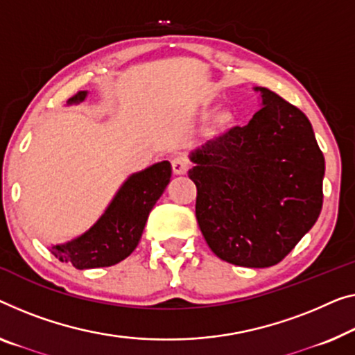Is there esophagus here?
<instances>
[{
    "label": "esophagus",
    "mask_w": 355,
    "mask_h": 355,
    "mask_svg": "<svg viewBox=\"0 0 355 355\" xmlns=\"http://www.w3.org/2000/svg\"><path fill=\"white\" fill-rule=\"evenodd\" d=\"M189 159L187 156H175L172 159V168H173V173H177V175H183V173L188 172L189 168Z\"/></svg>",
    "instance_id": "obj_1"
}]
</instances>
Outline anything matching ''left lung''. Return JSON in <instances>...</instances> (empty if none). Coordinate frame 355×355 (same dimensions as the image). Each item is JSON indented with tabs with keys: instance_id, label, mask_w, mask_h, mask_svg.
<instances>
[{
	"instance_id": "8db88e82",
	"label": "left lung",
	"mask_w": 355,
	"mask_h": 355,
	"mask_svg": "<svg viewBox=\"0 0 355 355\" xmlns=\"http://www.w3.org/2000/svg\"><path fill=\"white\" fill-rule=\"evenodd\" d=\"M263 108L191 153L196 218L223 261L268 268L282 261L322 210L325 159L303 111L266 87Z\"/></svg>"
}]
</instances>
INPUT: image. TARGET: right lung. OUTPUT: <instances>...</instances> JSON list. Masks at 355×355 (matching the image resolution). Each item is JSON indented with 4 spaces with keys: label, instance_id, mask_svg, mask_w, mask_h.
I'll return each instance as SVG.
<instances>
[{
    "label": "right lung",
    "instance_id": "add662e5",
    "mask_svg": "<svg viewBox=\"0 0 355 355\" xmlns=\"http://www.w3.org/2000/svg\"><path fill=\"white\" fill-rule=\"evenodd\" d=\"M86 95V91L78 92L68 103L83 102ZM171 175L168 161L130 175L97 223L67 244L52 245V255L76 269L105 268L123 261L139 245L148 215L171 182Z\"/></svg>",
    "mask_w": 355,
    "mask_h": 355
}]
</instances>
